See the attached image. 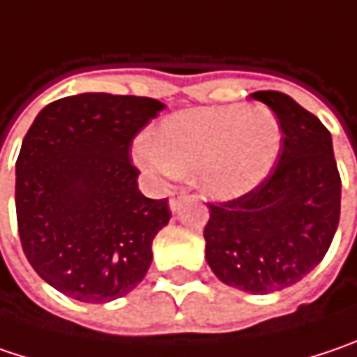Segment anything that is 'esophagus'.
Listing matches in <instances>:
<instances>
[{"label": "esophagus", "instance_id": "esophagus-1", "mask_svg": "<svg viewBox=\"0 0 357 357\" xmlns=\"http://www.w3.org/2000/svg\"><path fill=\"white\" fill-rule=\"evenodd\" d=\"M185 194H188V192H185V190H183V188H176V190H174V192H172V198H169V208H172V210H174V212H176V210H178L179 199L183 198V196H185Z\"/></svg>", "mask_w": 357, "mask_h": 357}]
</instances>
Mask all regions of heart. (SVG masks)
I'll list each match as a JSON object with an SVG mask.
<instances>
[{
	"label": "heart",
	"instance_id": "b5f03b06",
	"mask_svg": "<svg viewBox=\"0 0 357 357\" xmlns=\"http://www.w3.org/2000/svg\"><path fill=\"white\" fill-rule=\"evenodd\" d=\"M283 145L279 116L264 105H224L167 116L139 141L135 159L153 174L196 176L214 198H238L268 176Z\"/></svg>",
	"mask_w": 357,
	"mask_h": 357
}]
</instances>
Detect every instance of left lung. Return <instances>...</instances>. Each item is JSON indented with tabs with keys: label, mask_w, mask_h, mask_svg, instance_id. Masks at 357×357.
Masks as SVG:
<instances>
[{
	"label": "left lung",
	"mask_w": 357,
	"mask_h": 357,
	"mask_svg": "<svg viewBox=\"0 0 357 357\" xmlns=\"http://www.w3.org/2000/svg\"><path fill=\"white\" fill-rule=\"evenodd\" d=\"M283 127L277 165L241 198L210 202L206 261L222 283L252 295L301 281L325 257L340 224L342 178L325 125L291 96L259 91Z\"/></svg>",
	"instance_id": "left-lung-1"
}]
</instances>
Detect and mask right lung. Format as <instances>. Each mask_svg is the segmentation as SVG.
Segmentation results:
<instances>
[{"instance_id":"right-lung-1","label":"right lung","mask_w":357,"mask_h":357,"mask_svg":"<svg viewBox=\"0 0 357 357\" xmlns=\"http://www.w3.org/2000/svg\"><path fill=\"white\" fill-rule=\"evenodd\" d=\"M147 96L84 93L40 111L15 161L26 259L60 293L107 303L143 281L167 199L145 198L131 143L163 111Z\"/></svg>"}]
</instances>
